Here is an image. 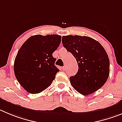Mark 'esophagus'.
Returning <instances> with one entry per match:
<instances>
[{"instance_id":"1","label":"esophagus","mask_w":122,"mask_h":122,"mask_svg":"<svg viewBox=\"0 0 122 122\" xmlns=\"http://www.w3.org/2000/svg\"><path fill=\"white\" fill-rule=\"evenodd\" d=\"M62 70H63V71H64V70H66V66H64V67H62Z\"/></svg>"}]
</instances>
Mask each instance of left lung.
<instances>
[{
	"mask_svg": "<svg viewBox=\"0 0 122 122\" xmlns=\"http://www.w3.org/2000/svg\"><path fill=\"white\" fill-rule=\"evenodd\" d=\"M64 47L76 60L77 73L70 79L71 85L82 95L98 90L105 84L110 74V60L97 41L86 36H63Z\"/></svg>",
	"mask_w": 122,
	"mask_h": 122,
	"instance_id": "1",
	"label": "left lung"
}]
</instances>
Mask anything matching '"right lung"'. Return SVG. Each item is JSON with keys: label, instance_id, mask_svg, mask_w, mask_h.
Segmentation results:
<instances>
[{"label": "right lung", "instance_id": "right-lung-1", "mask_svg": "<svg viewBox=\"0 0 122 122\" xmlns=\"http://www.w3.org/2000/svg\"><path fill=\"white\" fill-rule=\"evenodd\" d=\"M61 40L58 35L31 36L23 44L14 61L17 80L25 90L37 94L48 88L60 71L52 53Z\"/></svg>", "mask_w": 122, "mask_h": 122}]
</instances>
